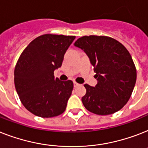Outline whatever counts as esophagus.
<instances>
[{
	"instance_id": "esophagus-1",
	"label": "esophagus",
	"mask_w": 148,
	"mask_h": 148,
	"mask_svg": "<svg viewBox=\"0 0 148 148\" xmlns=\"http://www.w3.org/2000/svg\"><path fill=\"white\" fill-rule=\"evenodd\" d=\"M78 85H79V84H77V82L74 81V87H76V86H77Z\"/></svg>"
}]
</instances>
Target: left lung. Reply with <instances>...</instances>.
Returning a JSON list of instances; mask_svg holds the SVG:
<instances>
[{
    "instance_id": "left-lung-1",
    "label": "left lung",
    "mask_w": 148,
    "mask_h": 148,
    "mask_svg": "<svg viewBox=\"0 0 148 148\" xmlns=\"http://www.w3.org/2000/svg\"><path fill=\"white\" fill-rule=\"evenodd\" d=\"M74 45L80 48L94 66L98 83L84 84L82 103L92 113L106 116L122 109L130 99L137 78L136 68L125 47L105 36H84Z\"/></svg>"
}]
</instances>
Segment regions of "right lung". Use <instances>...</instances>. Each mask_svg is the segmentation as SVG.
Segmentation results:
<instances>
[{"instance_id":"obj_1","label":"right lung","mask_w":148,"mask_h":148,"mask_svg":"<svg viewBox=\"0 0 148 148\" xmlns=\"http://www.w3.org/2000/svg\"><path fill=\"white\" fill-rule=\"evenodd\" d=\"M74 36L44 34L24 49L14 69V84L20 101L31 113L51 118L65 111L74 84L55 78Z\"/></svg>"}]
</instances>
